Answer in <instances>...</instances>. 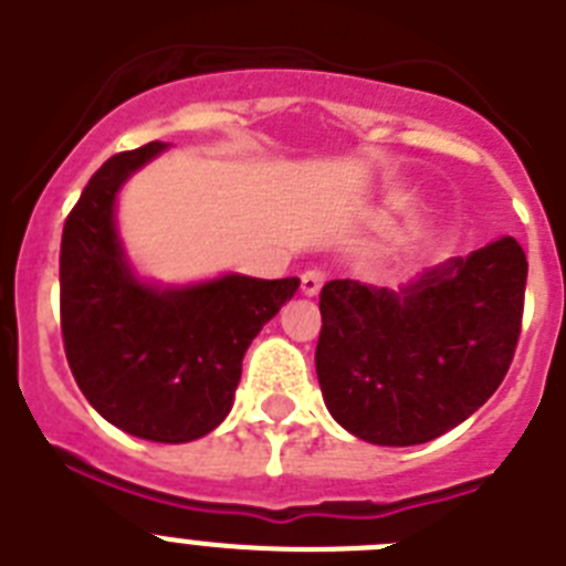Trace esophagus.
<instances>
[{
    "mask_svg": "<svg viewBox=\"0 0 566 566\" xmlns=\"http://www.w3.org/2000/svg\"><path fill=\"white\" fill-rule=\"evenodd\" d=\"M323 283H326V274L319 272V269H308V272L300 277V292L306 294V297H314V294H319Z\"/></svg>",
    "mask_w": 566,
    "mask_h": 566,
    "instance_id": "obj_1",
    "label": "esophagus"
}]
</instances>
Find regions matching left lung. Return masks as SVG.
Here are the masks:
<instances>
[{"instance_id":"left-lung-1","label":"left lung","mask_w":566,"mask_h":566,"mask_svg":"<svg viewBox=\"0 0 566 566\" xmlns=\"http://www.w3.org/2000/svg\"><path fill=\"white\" fill-rule=\"evenodd\" d=\"M527 258L516 238L424 269L399 292L332 280L319 292L317 379L337 424L385 448L442 437L510 368Z\"/></svg>"}]
</instances>
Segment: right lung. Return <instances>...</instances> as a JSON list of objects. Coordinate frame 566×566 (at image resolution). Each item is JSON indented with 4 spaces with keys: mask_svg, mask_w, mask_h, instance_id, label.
Segmentation results:
<instances>
[{
    "mask_svg": "<svg viewBox=\"0 0 566 566\" xmlns=\"http://www.w3.org/2000/svg\"><path fill=\"white\" fill-rule=\"evenodd\" d=\"M167 144L113 155L84 187L62 234V334L87 402L124 433L181 444L227 419L243 354L300 280L221 277L164 286L135 272L115 227L124 184Z\"/></svg>",
    "mask_w": 566,
    "mask_h": 566,
    "instance_id": "obj_1",
    "label": "right lung"
}]
</instances>
